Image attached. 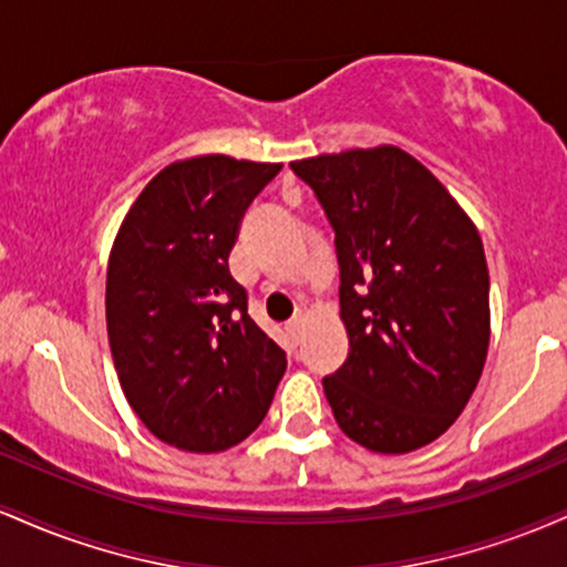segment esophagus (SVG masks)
Here are the masks:
<instances>
[{"mask_svg": "<svg viewBox=\"0 0 567 567\" xmlns=\"http://www.w3.org/2000/svg\"><path fill=\"white\" fill-rule=\"evenodd\" d=\"M303 328H306V317L303 315H298L296 320H292L290 324H288V333H290V338L292 341H301V336H303Z\"/></svg>", "mask_w": 567, "mask_h": 567, "instance_id": "1", "label": "esophagus"}]
</instances>
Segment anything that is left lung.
Here are the masks:
<instances>
[{"label": "left lung", "instance_id": "1", "mask_svg": "<svg viewBox=\"0 0 567 567\" xmlns=\"http://www.w3.org/2000/svg\"><path fill=\"white\" fill-rule=\"evenodd\" d=\"M336 229L349 357L322 381L343 434L410 453L445 434L483 375L491 275L477 226L405 148L290 162Z\"/></svg>", "mask_w": 567, "mask_h": 567}]
</instances>
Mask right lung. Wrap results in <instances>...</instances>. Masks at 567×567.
I'll return each instance as SVG.
<instances>
[{
    "instance_id": "obj_1",
    "label": "right lung",
    "mask_w": 567,
    "mask_h": 567,
    "mask_svg": "<svg viewBox=\"0 0 567 567\" xmlns=\"http://www.w3.org/2000/svg\"><path fill=\"white\" fill-rule=\"evenodd\" d=\"M279 162L199 154L154 175L116 231L106 328L130 408L188 453L239 445L264 421L285 351L247 317L229 252Z\"/></svg>"
}]
</instances>
